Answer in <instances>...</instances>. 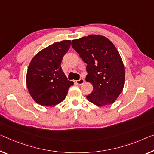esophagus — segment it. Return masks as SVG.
Instances as JSON below:
<instances>
[{"instance_id":"1","label":"esophagus","mask_w":154,"mask_h":154,"mask_svg":"<svg viewBox=\"0 0 154 154\" xmlns=\"http://www.w3.org/2000/svg\"><path fill=\"white\" fill-rule=\"evenodd\" d=\"M84 82H85V80H84L83 79H79V80H75V83L78 84L79 85H82V84L84 83Z\"/></svg>"}]
</instances>
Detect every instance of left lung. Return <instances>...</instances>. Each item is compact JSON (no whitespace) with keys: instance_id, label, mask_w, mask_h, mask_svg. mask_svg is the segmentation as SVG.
<instances>
[{"instance_id":"8db88e82","label":"left lung","mask_w":154,"mask_h":154,"mask_svg":"<svg viewBox=\"0 0 154 154\" xmlns=\"http://www.w3.org/2000/svg\"><path fill=\"white\" fill-rule=\"evenodd\" d=\"M72 46L87 63L85 80L93 85L87 98L97 106L114 103L123 89L125 67L122 58L112 42L99 35L73 40Z\"/></svg>"}]
</instances>
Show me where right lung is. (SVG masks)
I'll list each match as a JSON object with an SVG mask.
<instances>
[{"instance_id":"add662e5","label":"right lung","mask_w":154,"mask_h":154,"mask_svg":"<svg viewBox=\"0 0 154 154\" xmlns=\"http://www.w3.org/2000/svg\"><path fill=\"white\" fill-rule=\"evenodd\" d=\"M71 41L54 42L34 56L27 69L26 82L31 96L42 106L58 105L65 100L74 82L67 80L61 68Z\"/></svg>"}]
</instances>
